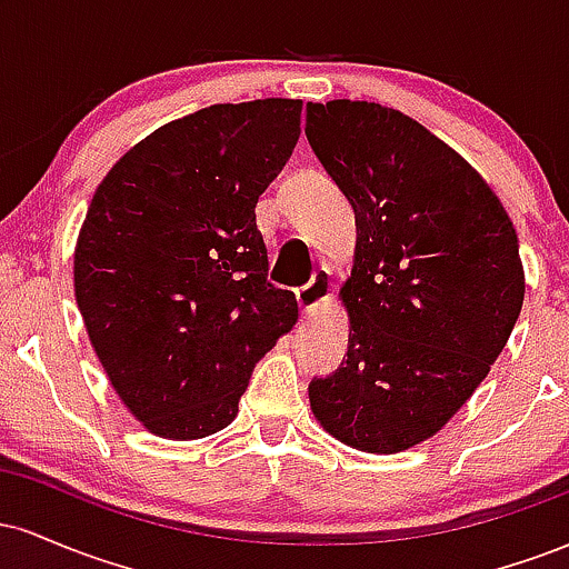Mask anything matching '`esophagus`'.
Here are the masks:
<instances>
[{
    "mask_svg": "<svg viewBox=\"0 0 569 569\" xmlns=\"http://www.w3.org/2000/svg\"><path fill=\"white\" fill-rule=\"evenodd\" d=\"M331 289H335V286H331L329 270L312 272L310 283H305L302 289H297V302H299V307H302V312L307 318L316 316V312L321 310L326 302H329Z\"/></svg>",
    "mask_w": 569,
    "mask_h": 569,
    "instance_id": "esophagus-1",
    "label": "esophagus"
}]
</instances>
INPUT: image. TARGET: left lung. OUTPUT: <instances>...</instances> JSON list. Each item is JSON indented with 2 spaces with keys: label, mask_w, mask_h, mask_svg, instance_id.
I'll return each instance as SVG.
<instances>
[{
  "label": "left lung",
  "mask_w": 569,
  "mask_h": 569,
  "mask_svg": "<svg viewBox=\"0 0 569 569\" xmlns=\"http://www.w3.org/2000/svg\"><path fill=\"white\" fill-rule=\"evenodd\" d=\"M307 141L356 211L342 302L348 358L310 382L312 415L361 452L447 426L489 375L525 302L513 221L452 147L398 109L307 103Z\"/></svg>",
  "instance_id": "left-lung-1"
}]
</instances>
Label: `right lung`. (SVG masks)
<instances>
[{
  "mask_svg": "<svg viewBox=\"0 0 569 569\" xmlns=\"http://www.w3.org/2000/svg\"><path fill=\"white\" fill-rule=\"evenodd\" d=\"M302 101L213 103L114 162L77 238L74 293L117 396L162 439L238 415L251 371L297 323L267 280L259 194L299 141Z\"/></svg>",
  "mask_w": 569,
  "mask_h": 569,
  "instance_id": "add662e5",
  "label": "right lung"
}]
</instances>
